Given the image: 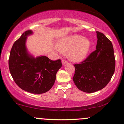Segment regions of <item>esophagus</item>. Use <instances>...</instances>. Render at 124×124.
Instances as JSON below:
<instances>
[{
	"instance_id": "34e87169",
	"label": "esophagus",
	"mask_w": 124,
	"mask_h": 124,
	"mask_svg": "<svg viewBox=\"0 0 124 124\" xmlns=\"http://www.w3.org/2000/svg\"><path fill=\"white\" fill-rule=\"evenodd\" d=\"M62 65H65V64H66V63H68V62H67L66 61H65V60H62Z\"/></svg>"
}]
</instances>
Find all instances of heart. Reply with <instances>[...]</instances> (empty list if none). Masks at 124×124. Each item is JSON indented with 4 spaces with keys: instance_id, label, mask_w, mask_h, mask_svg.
I'll use <instances>...</instances> for the list:
<instances>
[{
    "instance_id": "heart-1",
    "label": "heart",
    "mask_w": 124,
    "mask_h": 124,
    "mask_svg": "<svg viewBox=\"0 0 124 124\" xmlns=\"http://www.w3.org/2000/svg\"><path fill=\"white\" fill-rule=\"evenodd\" d=\"M58 49L63 53H68L70 61L80 62L83 61L89 53L91 42L88 38L79 34H73L63 37L57 45Z\"/></svg>"
}]
</instances>
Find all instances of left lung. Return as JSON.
<instances>
[{"label": "left lung", "mask_w": 124, "mask_h": 124, "mask_svg": "<svg viewBox=\"0 0 124 124\" xmlns=\"http://www.w3.org/2000/svg\"><path fill=\"white\" fill-rule=\"evenodd\" d=\"M96 49L85 60L75 64L73 80L77 87L86 93L103 89L115 71L116 60L112 44L106 35L97 31Z\"/></svg>", "instance_id": "obj_1"}]
</instances>
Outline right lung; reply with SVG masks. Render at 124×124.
<instances>
[{
	"mask_svg": "<svg viewBox=\"0 0 124 124\" xmlns=\"http://www.w3.org/2000/svg\"><path fill=\"white\" fill-rule=\"evenodd\" d=\"M32 31H25L13 45L8 67L13 79L23 90L34 94L48 92L54 85L56 74L62 66L61 59L52 61L45 56L34 58L25 46L27 37Z\"/></svg>",
	"mask_w": 124,
	"mask_h": 124,
	"instance_id": "obj_1",
	"label": "right lung"
}]
</instances>
